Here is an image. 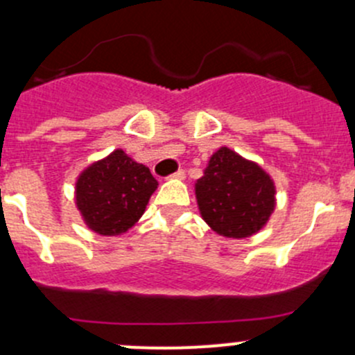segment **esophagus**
<instances>
[{
	"mask_svg": "<svg viewBox=\"0 0 355 355\" xmlns=\"http://www.w3.org/2000/svg\"><path fill=\"white\" fill-rule=\"evenodd\" d=\"M168 180H184L185 178V173L182 170H178V171H175V173H171L170 177H166Z\"/></svg>",
	"mask_w": 355,
	"mask_h": 355,
	"instance_id": "obj_1",
	"label": "esophagus"
}]
</instances>
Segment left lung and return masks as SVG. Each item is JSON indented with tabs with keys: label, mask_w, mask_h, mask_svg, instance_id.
<instances>
[{
	"label": "left lung",
	"mask_w": 355,
	"mask_h": 355,
	"mask_svg": "<svg viewBox=\"0 0 355 355\" xmlns=\"http://www.w3.org/2000/svg\"><path fill=\"white\" fill-rule=\"evenodd\" d=\"M200 218L225 239H247L263 230L277 207V185L259 163L221 146L196 180Z\"/></svg>",
	"instance_id": "left-lung-1"
}]
</instances>
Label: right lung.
<instances>
[{"label":"right lung","mask_w":355,"mask_h":355,"mask_svg":"<svg viewBox=\"0 0 355 355\" xmlns=\"http://www.w3.org/2000/svg\"><path fill=\"white\" fill-rule=\"evenodd\" d=\"M156 189V178L146 164L114 149L78 173L75 206L89 230L116 237L141 220Z\"/></svg>","instance_id":"add662e5"}]
</instances>
